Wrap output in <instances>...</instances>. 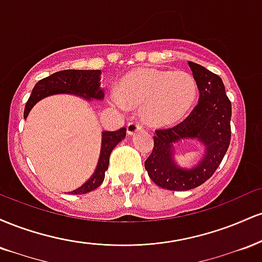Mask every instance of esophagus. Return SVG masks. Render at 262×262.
I'll return each instance as SVG.
<instances>
[{"mask_svg": "<svg viewBox=\"0 0 262 262\" xmlns=\"http://www.w3.org/2000/svg\"><path fill=\"white\" fill-rule=\"evenodd\" d=\"M138 130H141V125L138 122H129L127 125V132L129 135H134Z\"/></svg>", "mask_w": 262, "mask_h": 262, "instance_id": "1", "label": "esophagus"}]
</instances>
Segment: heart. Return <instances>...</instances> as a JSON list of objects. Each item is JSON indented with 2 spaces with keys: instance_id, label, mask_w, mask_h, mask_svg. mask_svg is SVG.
Listing matches in <instances>:
<instances>
[{
  "instance_id": "obj_1",
  "label": "heart",
  "mask_w": 262,
  "mask_h": 262,
  "mask_svg": "<svg viewBox=\"0 0 262 262\" xmlns=\"http://www.w3.org/2000/svg\"><path fill=\"white\" fill-rule=\"evenodd\" d=\"M198 86L187 71L138 69L123 77L111 102L121 110L140 108V117L152 127L182 121L196 103Z\"/></svg>"
}]
</instances>
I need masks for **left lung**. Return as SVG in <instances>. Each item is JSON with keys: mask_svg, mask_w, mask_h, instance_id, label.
<instances>
[{"mask_svg": "<svg viewBox=\"0 0 262 262\" xmlns=\"http://www.w3.org/2000/svg\"><path fill=\"white\" fill-rule=\"evenodd\" d=\"M188 65L200 91L198 104L180 124L155 130L154 148L144 164L152 182L170 191H187L206 182L230 144L231 103L223 81L196 62L188 61ZM182 139H197L206 149L192 169H182L173 159V144Z\"/></svg>", "mask_w": 262, "mask_h": 262, "instance_id": "1", "label": "left lung"}]
</instances>
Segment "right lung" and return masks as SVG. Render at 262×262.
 Instances as JSON below:
<instances>
[{
    "label": "right lung",
    "mask_w": 262,
    "mask_h": 262,
    "mask_svg": "<svg viewBox=\"0 0 262 262\" xmlns=\"http://www.w3.org/2000/svg\"><path fill=\"white\" fill-rule=\"evenodd\" d=\"M58 93H73L81 96L86 100H103L104 92L101 89V70H62L50 75L45 79L39 80L29 96L25 108V119L38 101L44 97ZM127 134V129L121 128L116 132H103L102 133L101 154L97 167L89 181L81 187L70 192L71 194L89 193L97 187L104 180V172L108 169L110 156L117 144L123 140Z\"/></svg>",
    "instance_id": "obj_1"
}]
</instances>
